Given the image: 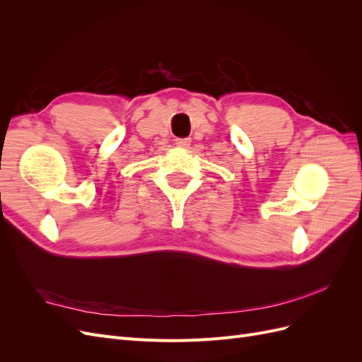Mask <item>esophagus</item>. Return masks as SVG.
Wrapping results in <instances>:
<instances>
[{
    "label": "esophagus",
    "instance_id": "esophagus-1",
    "mask_svg": "<svg viewBox=\"0 0 362 362\" xmlns=\"http://www.w3.org/2000/svg\"><path fill=\"white\" fill-rule=\"evenodd\" d=\"M192 144V140L189 137H184V139H175V145L180 146V148H189Z\"/></svg>",
    "mask_w": 362,
    "mask_h": 362
}]
</instances>
